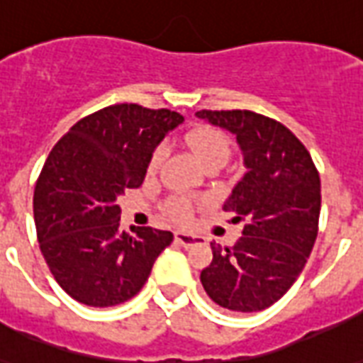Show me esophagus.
<instances>
[{
  "instance_id": "1",
  "label": "esophagus",
  "mask_w": 363,
  "mask_h": 363,
  "mask_svg": "<svg viewBox=\"0 0 363 363\" xmlns=\"http://www.w3.org/2000/svg\"><path fill=\"white\" fill-rule=\"evenodd\" d=\"M174 240L184 246V248H190V246H194V244L202 242V236L198 235H190V233H184V230H177L174 233Z\"/></svg>"
}]
</instances>
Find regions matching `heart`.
<instances>
[{"instance_id": "obj_1", "label": "heart", "mask_w": 363, "mask_h": 363, "mask_svg": "<svg viewBox=\"0 0 363 363\" xmlns=\"http://www.w3.org/2000/svg\"><path fill=\"white\" fill-rule=\"evenodd\" d=\"M190 150L194 152L198 161L202 163L203 167L213 163V161H227L230 154V140L227 138V134L221 133L216 127H198L189 134ZM165 155V147L157 146L154 150V154L150 157V169H155ZM169 216L174 219H189L190 211H192V202L189 198H173L167 203Z\"/></svg>"}]
</instances>
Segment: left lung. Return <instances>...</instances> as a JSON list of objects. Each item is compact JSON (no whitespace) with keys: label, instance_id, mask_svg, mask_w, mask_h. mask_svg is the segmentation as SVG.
I'll list each match as a JSON object with an SVG mask.
<instances>
[{"label":"left lung","instance_id":"obj_1","mask_svg":"<svg viewBox=\"0 0 363 363\" xmlns=\"http://www.w3.org/2000/svg\"><path fill=\"white\" fill-rule=\"evenodd\" d=\"M235 134L246 173L225 211L246 219L233 248L211 244L200 273L208 296L225 310L262 311L275 304L304 269L318 236L321 182L310 152L289 128L265 115L233 109L196 113Z\"/></svg>","mask_w":363,"mask_h":363}]
</instances>
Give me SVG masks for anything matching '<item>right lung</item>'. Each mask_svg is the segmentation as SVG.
<instances>
[{"instance_id":"obj_1","label":"right lung","mask_w":363,"mask_h":363,"mask_svg":"<svg viewBox=\"0 0 363 363\" xmlns=\"http://www.w3.org/2000/svg\"><path fill=\"white\" fill-rule=\"evenodd\" d=\"M184 117L117 104L80 119L53 146L34 190L40 250L77 302L109 308L136 296L173 233L121 229L119 198L138 189L150 157Z\"/></svg>"}]
</instances>
